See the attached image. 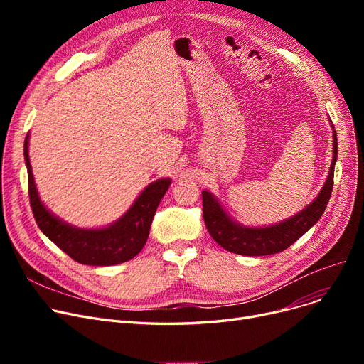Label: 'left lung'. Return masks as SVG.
<instances>
[{
    "label": "left lung",
    "instance_id": "obj_1",
    "mask_svg": "<svg viewBox=\"0 0 364 364\" xmlns=\"http://www.w3.org/2000/svg\"><path fill=\"white\" fill-rule=\"evenodd\" d=\"M333 127V125H332ZM338 155V140L336 132L333 131V159L331 164V171L326 183H324L317 199L296 214L295 217L286 220L280 224L270 227H242L230 220L209 192H202V206L203 220L211 237L223 246L224 250L239 255L261 257L279 254L295 243L304 233L320 220L324 209L331 199L333 187V171Z\"/></svg>",
    "mask_w": 364,
    "mask_h": 364
}]
</instances>
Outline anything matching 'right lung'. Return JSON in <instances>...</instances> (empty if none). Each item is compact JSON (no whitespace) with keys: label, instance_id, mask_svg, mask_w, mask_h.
Masks as SVG:
<instances>
[{"label":"right lung","instance_id":"add662e5","mask_svg":"<svg viewBox=\"0 0 364 364\" xmlns=\"http://www.w3.org/2000/svg\"><path fill=\"white\" fill-rule=\"evenodd\" d=\"M25 161L28 168V192L32 214L40 230L73 261L85 265H114L136 257L146 245L151 220L171 184L164 178L149 184L129 211L117 223L97 230L72 227L51 215L38 196L25 139Z\"/></svg>","mask_w":364,"mask_h":364}]
</instances>
